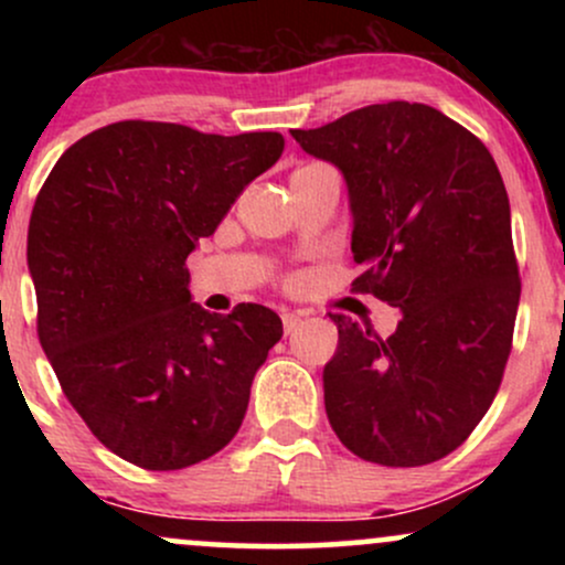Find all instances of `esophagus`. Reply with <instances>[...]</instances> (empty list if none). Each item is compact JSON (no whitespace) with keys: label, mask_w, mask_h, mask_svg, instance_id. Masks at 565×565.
<instances>
[{"label":"esophagus","mask_w":565,"mask_h":565,"mask_svg":"<svg viewBox=\"0 0 565 565\" xmlns=\"http://www.w3.org/2000/svg\"><path fill=\"white\" fill-rule=\"evenodd\" d=\"M281 323H284V332H295L297 327L302 323V316L300 313H281Z\"/></svg>","instance_id":"esophagus-1"}]
</instances>
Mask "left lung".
I'll use <instances>...</instances> for the list:
<instances>
[{"instance_id":"8db88e82","label":"left lung","mask_w":565,"mask_h":565,"mask_svg":"<svg viewBox=\"0 0 565 565\" xmlns=\"http://www.w3.org/2000/svg\"><path fill=\"white\" fill-rule=\"evenodd\" d=\"M291 138L345 178L350 249L366 268L353 287L404 313L387 340L332 316L329 425L366 462H436L489 412L512 348L521 278L494 157L449 116L406 100Z\"/></svg>"}]
</instances>
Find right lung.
Returning <instances> with one entry per match:
<instances>
[{
	"label": "right lung",
	"instance_id": "right-lung-1",
	"mask_svg": "<svg viewBox=\"0 0 565 565\" xmlns=\"http://www.w3.org/2000/svg\"><path fill=\"white\" fill-rule=\"evenodd\" d=\"M281 151L278 132L225 138L129 119L76 140L39 191V342L93 436L142 470L191 468L231 444L281 340L263 305L206 313L185 268Z\"/></svg>",
	"mask_w": 565,
	"mask_h": 565
}]
</instances>
